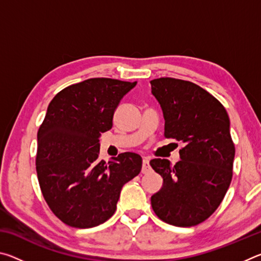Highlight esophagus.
I'll use <instances>...</instances> for the list:
<instances>
[{"label":"esophagus","instance_id":"obj_1","mask_svg":"<svg viewBox=\"0 0 261 261\" xmlns=\"http://www.w3.org/2000/svg\"><path fill=\"white\" fill-rule=\"evenodd\" d=\"M151 171V167H149V161L147 158H145L143 160V168H141V173L143 174H147Z\"/></svg>","mask_w":261,"mask_h":261}]
</instances>
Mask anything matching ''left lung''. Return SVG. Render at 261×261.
<instances>
[{"label":"left lung","mask_w":261,"mask_h":261,"mask_svg":"<svg viewBox=\"0 0 261 261\" xmlns=\"http://www.w3.org/2000/svg\"><path fill=\"white\" fill-rule=\"evenodd\" d=\"M151 85L165 117V137L184 145L175 166L166 159L149 162L163 178L151 198L152 208L171 226H197L216 211L231 182L230 121L223 105L196 84L162 77Z\"/></svg>","instance_id":"left-lung-1"}]
</instances>
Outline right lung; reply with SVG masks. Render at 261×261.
Listing matches in <instances>:
<instances>
[{
  "instance_id": "obj_1",
  "label": "right lung",
  "mask_w": 261,
  "mask_h": 261,
  "mask_svg": "<svg viewBox=\"0 0 261 261\" xmlns=\"http://www.w3.org/2000/svg\"><path fill=\"white\" fill-rule=\"evenodd\" d=\"M136 84L91 78L63 88L48 106L35 166L47 205L70 227L92 228L112 218L122 187L140 173L136 153L98 160L99 137L112 129L115 109Z\"/></svg>"
}]
</instances>
